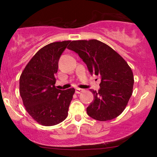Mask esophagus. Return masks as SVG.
Returning a JSON list of instances; mask_svg holds the SVG:
<instances>
[{
  "mask_svg": "<svg viewBox=\"0 0 157 157\" xmlns=\"http://www.w3.org/2000/svg\"><path fill=\"white\" fill-rule=\"evenodd\" d=\"M75 91H76V94H81V92L83 91V89H79V88H76V90H75Z\"/></svg>",
  "mask_w": 157,
  "mask_h": 157,
  "instance_id": "1",
  "label": "esophagus"
}]
</instances>
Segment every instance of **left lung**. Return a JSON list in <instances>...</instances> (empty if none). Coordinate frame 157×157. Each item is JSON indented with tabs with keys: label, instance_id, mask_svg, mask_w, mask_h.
Masks as SVG:
<instances>
[{
	"label": "left lung",
	"instance_id": "8db88e82",
	"mask_svg": "<svg viewBox=\"0 0 157 157\" xmlns=\"http://www.w3.org/2000/svg\"><path fill=\"white\" fill-rule=\"evenodd\" d=\"M68 48L78 53L91 75L101 77L100 89L87 107L90 117L101 121L115 119L125 109L132 94L134 76L119 53L98 40H73Z\"/></svg>",
	"mask_w": 157,
	"mask_h": 157
}]
</instances>
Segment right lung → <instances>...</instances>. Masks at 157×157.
Masks as SVG:
<instances>
[{
  "label": "right lung",
  "instance_id": "right-lung-1",
  "mask_svg": "<svg viewBox=\"0 0 157 157\" xmlns=\"http://www.w3.org/2000/svg\"><path fill=\"white\" fill-rule=\"evenodd\" d=\"M70 40L54 42L40 48L21 75L20 95L25 109L44 126L56 125L66 119L75 89H57L55 74L60 57Z\"/></svg>",
  "mask_w": 157,
  "mask_h": 157
}]
</instances>
